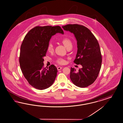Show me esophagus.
Masks as SVG:
<instances>
[{
    "label": "esophagus",
    "mask_w": 123,
    "mask_h": 123,
    "mask_svg": "<svg viewBox=\"0 0 123 123\" xmlns=\"http://www.w3.org/2000/svg\"><path fill=\"white\" fill-rule=\"evenodd\" d=\"M62 69V67H58V68H57V69H58V70H60V69Z\"/></svg>",
    "instance_id": "34e87169"
}]
</instances>
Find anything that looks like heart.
Returning <instances> with one entry per match:
<instances>
[{"mask_svg":"<svg viewBox=\"0 0 123 123\" xmlns=\"http://www.w3.org/2000/svg\"><path fill=\"white\" fill-rule=\"evenodd\" d=\"M61 43H63V44L64 46V47L67 49L69 47H72V42L71 41V40L68 38H64L63 39L61 40ZM47 50L49 52H52L54 50V46L53 45V44L52 43H49L48 47H47ZM56 62L58 63V64H64L66 62V61L65 59L61 58H58V59L56 60Z\"/></svg>","mask_w":123,"mask_h":123,"instance_id":"heart-1","label":"heart"}]
</instances>
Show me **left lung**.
Here are the masks:
<instances>
[{
  "label": "left lung",
  "instance_id": "8db88e82",
  "mask_svg": "<svg viewBox=\"0 0 123 123\" xmlns=\"http://www.w3.org/2000/svg\"><path fill=\"white\" fill-rule=\"evenodd\" d=\"M62 27L74 34L78 49L74 62L82 67L78 71L71 68L70 78L76 86L86 87L95 81L101 68L102 59L98 41L90 30L83 25L69 24Z\"/></svg>",
  "mask_w": 123,
  "mask_h": 123
}]
</instances>
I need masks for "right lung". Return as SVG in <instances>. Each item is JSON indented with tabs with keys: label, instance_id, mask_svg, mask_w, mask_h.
Masks as SVG:
<instances>
[{
	"label": "right lung",
	"instance_id": "right-lung-1",
	"mask_svg": "<svg viewBox=\"0 0 123 123\" xmlns=\"http://www.w3.org/2000/svg\"><path fill=\"white\" fill-rule=\"evenodd\" d=\"M58 33H64L59 26H36L25 35L21 45L20 69L28 83L36 89L49 88L56 77L57 69L53 64L44 68L43 57L51 37Z\"/></svg>",
	"mask_w": 123,
	"mask_h": 123
}]
</instances>
